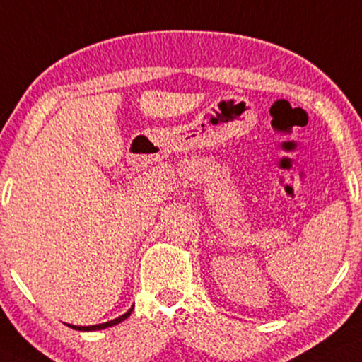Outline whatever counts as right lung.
Masks as SVG:
<instances>
[{
	"label": "right lung",
	"instance_id": "1",
	"mask_svg": "<svg viewBox=\"0 0 362 362\" xmlns=\"http://www.w3.org/2000/svg\"><path fill=\"white\" fill-rule=\"evenodd\" d=\"M132 309H134V307H131V309H129L124 315H120V317L114 319V320H109V322H104V324H97V325H72V324H66V325H69V327L75 329V331H100V329L112 327V325L122 322V320H126V319L129 317V315H131Z\"/></svg>",
	"mask_w": 362,
	"mask_h": 362
}]
</instances>
